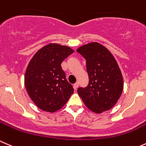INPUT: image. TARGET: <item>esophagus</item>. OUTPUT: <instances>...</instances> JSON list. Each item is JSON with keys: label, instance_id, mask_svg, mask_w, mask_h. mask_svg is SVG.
<instances>
[{"label": "esophagus", "instance_id": "esophagus-1", "mask_svg": "<svg viewBox=\"0 0 146 146\" xmlns=\"http://www.w3.org/2000/svg\"><path fill=\"white\" fill-rule=\"evenodd\" d=\"M78 84H79L78 82H76V83L73 85V86H74V88L76 89V90L78 88Z\"/></svg>", "mask_w": 146, "mask_h": 146}]
</instances>
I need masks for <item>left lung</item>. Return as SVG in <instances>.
Masks as SVG:
<instances>
[{"instance_id":"1","label":"left lung","mask_w":146,"mask_h":146,"mask_svg":"<svg viewBox=\"0 0 146 146\" xmlns=\"http://www.w3.org/2000/svg\"><path fill=\"white\" fill-rule=\"evenodd\" d=\"M86 60L89 77L87 87L78 88L84 104L96 113L112 108L122 94L123 79L117 61L105 46L96 42L77 49Z\"/></svg>"}]
</instances>
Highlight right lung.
<instances>
[{"instance_id":"obj_1","label":"right lung","mask_w":146,"mask_h":146,"mask_svg":"<svg viewBox=\"0 0 146 146\" xmlns=\"http://www.w3.org/2000/svg\"><path fill=\"white\" fill-rule=\"evenodd\" d=\"M73 52L68 46L50 43L38 50L28 63L24 79L25 89L43 111H58L73 94L74 89L66 79L61 63Z\"/></svg>"}]
</instances>
